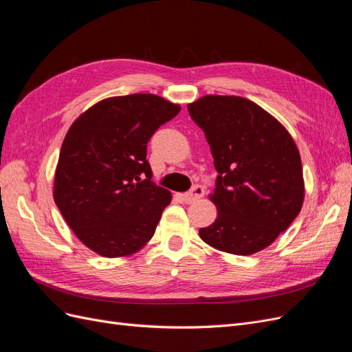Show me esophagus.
Segmentation results:
<instances>
[{
	"label": "esophagus",
	"instance_id": "esophagus-1",
	"mask_svg": "<svg viewBox=\"0 0 352 352\" xmlns=\"http://www.w3.org/2000/svg\"><path fill=\"white\" fill-rule=\"evenodd\" d=\"M204 192L206 190L201 185H194L192 189L188 190L186 194H184V201L186 204H190V202H195L197 199H199L202 195H204Z\"/></svg>",
	"mask_w": 352,
	"mask_h": 352
}]
</instances>
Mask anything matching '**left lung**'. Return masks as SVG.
Instances as JSON below:
<instances>
[{
  "mask_svg": "<svg viewBox=\"0 0 352 352\" xmlns=\"http://www.w3.org/2000/svg\"><path fill=\"white\" fill-rule=\"evenodd\" d=\"M217 170V219L199 236L216 250L258 252L291 226L304 201L300 151L285 127L241 97L206 95L188 105Z\"/></svg>",
  "mask_w": 352,
  "mask_h": 352,
  "instance_id": "left-lung-1",
  "label": "left lung"
}]
</instances>
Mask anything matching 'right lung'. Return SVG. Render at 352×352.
I'll use <instances>...</instances> for the list:
<instances>
[{"mask_svg":"<svg viewBox=\"0 0 352 352\" xmlns=\"http://www.w3.org/2000/svg\"><path fill=\"white\" fill-rule=\"evenodd\" d=\"M180 111L153 94L113 97L79 116L63 141L54 201L69 228L102 257L150 241L172 195L155 185L146 144Z\"/></svg>","mask_w":352,"mask_h":352,"instance_id":"obj_1","label":"right lung"}]
</instances>
